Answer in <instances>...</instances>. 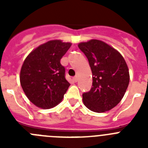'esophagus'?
Instances as JSON below:
<instances>
[{"instance_id": "obj_1", "label": "esophagus", "mask_w": 148, "mask_h": 148, "mask_svg": "<svg viewBox=\"0 0 148 148\" xmlns=\"http://www.w3.org/2000/svg\"><path fill=\"white\" fill-rule=\"evenodd\" d=\"M73 82H78V77H77V76L74 77V78H73Z\"/></svg>"}]
</instances>
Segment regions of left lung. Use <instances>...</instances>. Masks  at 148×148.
I'll list each match as a JSON object with an SVG mask.
<instances>
[{
	"label": "left lung",
	"instance_id": "8db88e82",
	"mask_svg": "<svg viewBox=\"0 0 148 148\" xmlns=\"http://www.w3.org/2000/svg\"><path fill=\"white\" fill-rule=\"evenodd\" d=\"M78 46L87 56L92 73V88L82 95L84 104L95 113L110 110L121 101L130 82L125 58L113 47L97 39Z\"/></svg>",
	"mask_w": 148,
	"mask_h": 148
}]
</instances>
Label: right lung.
Wrapping results in <instances>:
<instances>
[{
	"label": "right lung",
	"mask_w": 148,
	"mask_h": 148,
	"mask_svg": "<svg viewBox=\"0 0 148 148\" xmlns=\"http://www.w3.org/2000/svg\"><path fill=\"white\" fill-rule=\"evenodd\" d=\"M72 43L51 40L40 44L27 56L20 72V82L29 100L41 109L58 105L70 84L65 78L61 58Z\"/></svg>",
	"instance_id": "obj_1"
}]
</instances>
